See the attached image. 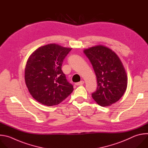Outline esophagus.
<instances>
[{
	"label": "esophagus",
	"mask_w": 148,
	"mask_h": 148,
	"mask_svg": "<svg viewBox=\"0 0 148 148\" xmlns=\"http://www.w3.org/2000/svg\"><path fill=\"white\" fill-rule=\"evenodd\" d=\"M84 82L83 80H82V81H80V82H79L76 83H75V84H76V86H81V85L83 84H84Z\"/></svg>",
	"instance_id": "34e87169"
}]
</instances>
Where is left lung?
Listing matches in <instances>:
<instances>
[{"label":"left lung","instance_id":"left-lung-1","mask_svg":"<svg viewBox=\"0 0 148 148\" xmlns=\"http://www.w3.org/2000/svg\"><path fill=\"white\" fill-rule=\"evenodd\" d=\"M95 72L97 87L92 94L96 103L110 106L119 101L126 91L128 77L120 58L110 48L97 45L83 51Z\"/></svg>","mask_w":148,"mask_h":148}]
</instances>
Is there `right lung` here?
<instances>
[{"label": "right lung", "mask_w": 148, "mask_h": 148, "mask_svg": "<svg viewBox=\"0 0 148 148\" xmlns=\"http://www.w3.org/2000/svg\"><path fill=\"white\" fill-rule=\"evenodd\" d=\"M71 48L49 44L37 48L28 58L24 73L25 84L32 97L47 106L58 105L73 90L61 70Z\"/></svg>", "instance_id": "right-lung-1"}]
</instances>
